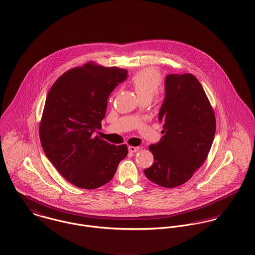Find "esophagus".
Masks as SVG:
<instances>
[{
	"instance_id": "esophagus-1",
	"label": "esophagus",
	"mask_w": 255,
	"mask_h": 255,
	"mask_svg": "<svg viewBox=\"0 0 255 255\" xmlns=\"http://www.w3.org/2000/svg\"><path fill=\"white\" fill-rule=\"evenodd\" d=\"M139 150V147L137 146H128V151L131 153H136Z\"/></svg>"
}]
</instances>
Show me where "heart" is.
I'll return each mask as SVG.
<instances>
[{
    "mask_svg": "<svg viewBox=\"0 0 255 255\" xmlns=\"http://www.w3.org/2000/svg\"><path fill=\"white\" fill-rule=\"evenodd\" d=\"M131 83L141 100L151 99L162 83V73L156 68H145L132 75Z\"/></svg>",
    "mask_w": 255,
    "mask_h": 255,
    "instance_id": "heart-1",
    "label": "heart"
}]
</instances>
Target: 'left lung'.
Returning <instances> with one entry per match:
<instances>
[{
    "instance_id": "left-lung-1",
    "label": "left lung",
    "mask_w": 255,
    "mask_h": 255,
    "mask_svg": "<svg viewBox=\"0 0 255 255\" xmlns=\"http://www.w3.org/2000/svg\"><path fill=\"white\" fill-rule=\"evenodd\" d=\"M165 87L159 112L164 135L148 147L154 163L144 174L149 181L172 188L187 182L206 160L215 136L216 118L193 74H168Z\"/></svg>"
}]
</instances>
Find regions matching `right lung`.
I'll return each instance as SVG.
<instances>
[{
    "mask_svg": "<svg viewBox=\"0 0 255 255\" xmlns=\"http://www.w3.org/2000/svg\"><path fill=\"white\" fill-rule=\"evenodd\" d=\"M128 72L88 62L63 73L48 92L39 135L47 158L73 185L94 189L109 182L128 146L94 135L101 128L111 92Z\"/></svg>",
    "mask_w": 255,
    "mask_h": 255,
    "instance_id": "right-lung-1",
    "label": "right lung"
}]
</instances>
